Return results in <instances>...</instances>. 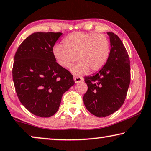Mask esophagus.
Segmentation results:
<instances>
[{
    "label": "esophagus",
    "instance_id": "obj_1",
    "mask_svg": "<svg viewBox=\"0 0 151 151\" xmlns=\"http://www.w3.org/2000/svg\"><path fill=\"white\" fill-rule=\"evenodd\" d=\"M73 79H74V81H75L76 83H79V82H80V81H82L83 80V78L78 77V76H74Z\"/></svg>",
    "mask_w": 151,
    "mask_h": 151
}]
</instances>
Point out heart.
I'll use <instances>...</instances> for the list:
<instances>
[{"mask_svg":"<svg viewBox=\"0 0 151 151\" xmlns=\"http://www.w3.org/2000/svg\"><path fill=\"white\" fill-rule=\"evenodd\" d=\"M54 58L59 65L69 68L76 61L71 71L76 75L100 70L107 62L110 44L102 34L76 32L63 40V45L58 44L53 49Z\"/></svg>","mask_w":151,"mask_h":151,"instance_id":"1","label":"heart"}]
</instances>
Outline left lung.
<instances>
[{
  "label": "left lung",
  "instance_id": "8db88e82",
  "mask_svg": "<svg viewBox=\"0 0 151 151\" xmlns=\"http://www.w3.org/2000/svg\"><path fill=\"white\" fill-rule=\"evenodd\" d=\"M107 33L111 45L107 62L95 75L84 78L88 90L83 96V103L89 112L100 118L112 114L122 106L130 82L127 49L116 35Z\"/></svg>",
  "mask_w": 151,
  "mask_h": 151
}]
</instances>
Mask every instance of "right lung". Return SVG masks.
I'll list each match as a JSON object with an SVG mask.
<instances>
[{
    "mask_svg": "<svg viewBox=\"0 0 151 151\" xmlns=\"http://www.w3.org/2000/svg\"><path fill=\"white\" fill-rule=\"evenodd\" d=\"M62 33L37 32L22 42L14 55L13 80L20 102L34 115L52 116L63 94L75 81L73 75L56 62L53 53Z\"/></svg>",
    "mask_w": 151,
    "mask_h": 151,
    "instance_id": "1",
    "label": "right lung"
}]
</instances>
